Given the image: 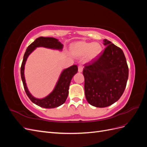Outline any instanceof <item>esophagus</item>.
I'll use <instances>...</instances> for the list:
<instances>
[{
	"mask_svg": "<svg viewBox=\"0 0 147 147\" xmlns=\"http://www.w3.org/2000/svg\"><path fill=\"white\" fill-rule=\"evenodd\" d=\"M78 68V72H82L83 69V66L82 65H80Z\"/></svg>",
	"mask_w": 147,
	"mask_h": 147,
	"instance_id": "obj_1",
	"label": "esophagus"
}]
</instances>
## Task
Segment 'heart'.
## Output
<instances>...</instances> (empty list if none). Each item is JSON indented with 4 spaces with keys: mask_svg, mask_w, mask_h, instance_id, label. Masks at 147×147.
Here are the masks:
<instances>
[{
    "mask_svg": "<svg viewBox=\"0 0 147 147\" xmlns=\"http://www.w3.org/2000/svg\"><path fill=\"white\" fill-rule=\"evenodd\" d=\"M102 51V47L99 43H90L79 41L70 45V52L75 57H81L86 55L88 60H92L98 56Z\"/></svg>",
    "mask_w": 147,
    "mask_h": 147,
    "instance_id": "1",
    "label": "heart"
}]
</instances>
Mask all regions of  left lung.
I'll list each match as a JSON object with an SVG mask.
<instances>
[{
	"mask_svg": "<svg viewBox=\"0 0 147 147\" xmlns=\"http://www.w3.org/2000/svg\"><path fill=\"white\" fill-rule=\"evenodd\" d=\"M106 48L98 59L85 64L83 70L84 93L88 103L106 107L121 97L126 86L129 69L121 48L107 39Z\"/></svg>",
	"mask_w": 147,
	"mask_h": 147,
	"instance_id": "1",
	"label": "left lung"
}]
</instances>
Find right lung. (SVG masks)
Instances as JSON below:
<instances>
[{
	"mask_svg": "<svg viewBox=\"0 0 147 147\" xmlns=\"http://www.w3.org/2000/svg\"><path fill=\"white\" fill-rule=\"evenodd\" d=\"M37 47H45L53 50H62L63 45L58 40L53 37H40L36 38L27 48L23 57V63L21 67V76L26 94L33 103L45 109L57 107L65 102L69 94V85L71 80L78 72L77 65H74L63 70L61 74L54 90L50 94L42 99H37L30 94L26 85L24 77V66L29 55Z\"/></svg>",
	"mask_w": 147,
	"mask_h": 147,
	"instance_id": "obj_1",
	"label": "right lung"
}]
</instances>
